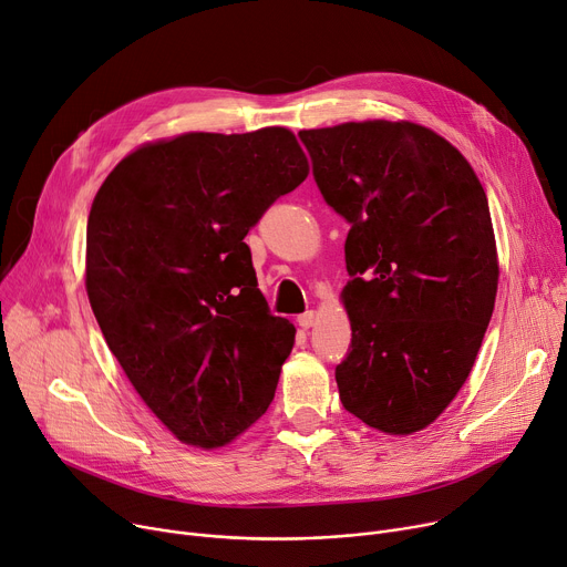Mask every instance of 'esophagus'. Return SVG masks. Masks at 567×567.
Instances as JSON below:
<instances>
[{"label":"esophagus","mask_w":567,"mask_h":567,"mask_svg":"<svg viewBox=\"0 0 567 567\" xmlns=\"http://www.w3.org/2000/svg\"><path fill=\"white\" fill-rule=\"evenodd\" d=\"M296 321H299V326H301L303 331H308V329H312V326L317 323V315H315V312H306V315H301Z\"/></svg>","instance_id":"1"}]
</instances>
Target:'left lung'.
Segmentation results:
<instances>
[{
  "label": "left lung",
  "mask_w": 567,
  "mask_h": 567,
  "mask_svg": "<svg viewBox=\"0 0 567 567\" xmlns=\"http://www.w3.org/2000/svg\"><path fill=\"white\" fill-rule=\"evenodd\" d=\"M299 135L323 199L351 225L340 400L379 432H421L460 393L494 312L485 188L457 148L421 124L368 118Z\"/></svg>",
  "instance_id": "8db88e82"
}]
</instances>
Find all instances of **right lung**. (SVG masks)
Instances as JSON below:
<instances>
[{"mask_svg":"<svg viewBox=\"0 0 567 567\" xmlns=\"http://www.w3.org/2000/svg\"><path fill=\"white\" fill-rule=\"evenodd\" d=\"M310 167L289 128L146 142L99 188L84 285L142 402L182 443L214 451L276 395L289 319L257 289L248 229Z\"/></svg>","mask_w":567,"mask_h":567,"instance_id":"obj_1","label":"right lung"}]
</instances>
